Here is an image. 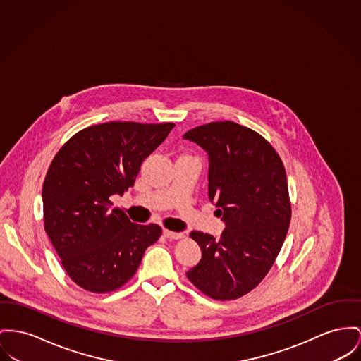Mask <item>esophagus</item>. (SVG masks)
<instances>
[{
    "label": "esophagus",
    "instance_id": "34e87169",
    "mask_svg": "<svg viewBox=\"0 0 361 361\" xmlns=\"http://www.w3.org/2000/svg\"><path fill=\"white\" fill-rule=\"evenodd\" d=\"M164 235L169 240H182L185 237V234H182V233H175V231H169V230H164Z\"/></svg>",
    "mask_w": 361,
    "mask_h": 361
}]
</instances>
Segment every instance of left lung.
<instances>
[{
	"label": "left lung",
	"instance_id": "obj_1",
	"mask_svg": "<svg viewBox=\"0 0 361 361\" xmlns=\"http://www.w3.org/2000/svg\"><path fill=\"white\" fill-rule=\"evenodd\" d=\"M183 138L208 152L209 200L226 223L217 238L190 233L202 257L186 276L214 300H237L259 286L286 238L291 202L285 166L264 137L234 121H211Z\"/></svg>",
	"mask_w": 361,
	"mask_h": 361
}]
</instances>
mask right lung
<instances>
[{
    "mask_svg": "<svg viewBox=\"0 0 361 361\" xmlns=\"http://www.w3.org/2000/svg\"><path fill=\"white\" fill-rule=\"evenodd\" d=\"M173 123L108 121L78 131L53 157L44 188V226L73 282L111 293L137 272L147 246L163 234L159 224L131 223L111 195L123 194L145 159Z\"/></svg>",
    "mask_w": 361,
    "mask_h": 361,
    "instance_id": "add662e5",
    "label": "right lung"
}]
</instances>
